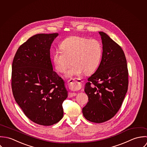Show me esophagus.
<instances>
[{"label": "esophagus", "mask_w": 147, "mask_h": 147, "mask_svg": "<svg viewBox=\"0 0 147 147\" xmlns=\"http://www.w3.org/2000/svg\"><path fill=\"white\" fill-rule=\"evenodd\" d=\"M82 81L80 79L76 80V79H71L67 81V84L69 86L70 88H75V89H79L82 87ZM77 95L76 93H72V92H69L68 94V96L69 98H71L73 96H75Z\"/></svg>", "instance_id": "esophagus-1"}]
</instances>
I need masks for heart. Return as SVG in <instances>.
<instances>
[{
	"instance_id": "obj_1",
	"label": "heart",
	"mask_w": 147,
	"mask_h": 147,
	"mask_svg": "<svg viewBox=\"0 0 147 147\" xmlns=\"http://www.w3.org/2000/svg\"><path fill=\"white\" fill-rule=\"evenodd\" d=\"M59 48L61 52H55L53 55V62L59 72L64 73L71 61L73 65L66 73L67 78L80 76L84 72L86 74L94 72L102 54L101 45L97 40L77 36L65 39Z\"/></svg>"
}]
</instances>
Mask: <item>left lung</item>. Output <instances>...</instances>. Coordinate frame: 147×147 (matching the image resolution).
Returning <instances> with one entry per match:
<instances>
[{"label":"left lung","instance_id":"1","mask_svg":"<svg viewBox=\"0 0 147 147\" xmlns=\"http://www.w3.org/2000/svg\"><path fill=\"white\" fill-rule=\"evenodd\" d=\"M99 33L103 45L102 60L85 85L88 102L82 109L84 117L96 123L106 121L115 116L122 105L128 85L127 63L123 51L106 33Z\"/></svg>","mask_w":147,"mask_h":147}]
</instances>
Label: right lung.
<instances>
[{
	"label": "right lung",
	"mask_w": 147,
	"mask_h": 147,
	"mask_svg": "<svg viewBox=\"0 0 147 147\" xmlns=\"http://www.w3.org/2000/svg\"><path fill=\"white\" fill-rule=\"evenodd\" d=\"M58 33L35 34L18 48L12 65L15 101L33 122L51 125L62 118L67 97L63 80L53 70L50 49Z\"/></svg>",
	"instance_id": "add662e5"
}]
</instances>
